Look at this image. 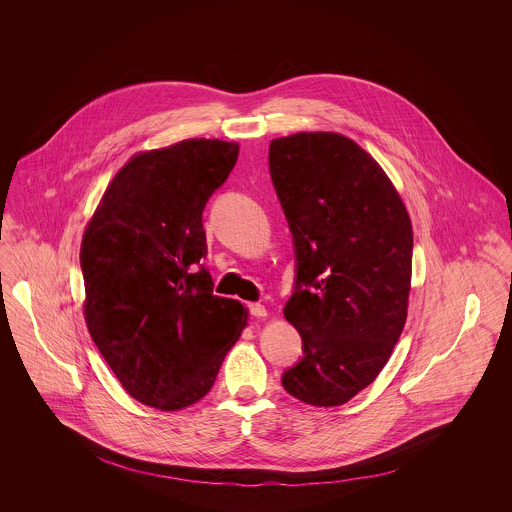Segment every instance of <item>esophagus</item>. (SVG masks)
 Wrapping results in <instances>:
<instances>
[{"label": "esophagus", "mask_w": 512, "mask_h": 512, "mask_svg": "<svg viewBox=\"0 0 512 512\" xmlns=\"http://www.w3.org/2000/svg\"><path fill=\"white\" fill-rule=\"evenodd\" d=\"M248 307H250V313H252L254 317H258V319L268 317V309H266L264 305H260V303H252V305H248Z\"/></svg>", "instance_id": "1"}]
</instances>
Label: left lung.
<instances>
[{
  "instance_id": "8db88e82",
  "label": "left lung",
  "mask_w": 512,
  "mask_h": 512,
  "mask_svg": "<svg viewBox=\"0 0 512 512\" xmlns=\"http://www.w3.org/2000/svg\"><path fill=\"white\" fill-rule=\"evenodd\" d=\"M270 173L297 258L284 317L303 339L282 384L305 404L343 406L374 382L404 329L412 220L378 161L337 132L272 140Z\"/></svg>"
}]
</instances>
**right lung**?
Returning <instances> with one entry per match:
<instances>
[{
  "mask_svg": "<svg viewBox=\"0 0 512 512\" xmlns=\"http://www.w3.org/2000/svg\"><path fill=\"white\" fill-rule=\"evenodd\" d=\"M238 149L193 138L136 153L82 234L88 333L124 390L161 412L199 402L248 325V309L195 272L207 254L203 209Z\"/></svg>",
  "mask_w": 512,
  "mask_h": 512,
  "instance_id": "right-lung-1",
  "label": "right lung"
}]
</instances>
